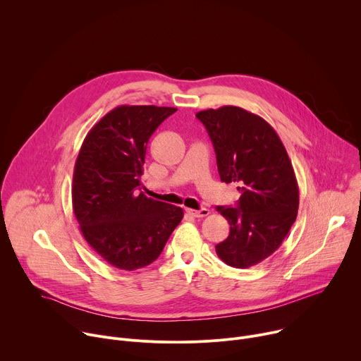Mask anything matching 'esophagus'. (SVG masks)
I'll use <instances>...</instances> for the list:
<instances>
[{
  "label": "esophagus",
  "mask_w": 361,
  "mask_h": 361,
  "mask_svg": "<svg viewBox=\"0 0 361 361\" xmlns=\"http://www.w3.org/2000/svg\"><path fill=\"white\" fill-rule=\"evenodd\" d=\"M185 212L192 216V217H205L210 214V210L207 209H200V210H192V209H185Z\"/></svg>",
  "instance_id": "34e87169"
}]
</instances>
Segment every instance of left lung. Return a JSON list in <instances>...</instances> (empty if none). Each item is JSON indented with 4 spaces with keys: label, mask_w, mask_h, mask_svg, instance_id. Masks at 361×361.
Listing matches in <instances>:
<instances>
[{
    "label": "left lung",
    "mask_w": 361,
    "mask_h": 361,
    "mask_svg": "<svg viewBox=\"0 0 361 361\" xmlns=\"http://www.w3.org/2000/svg\"><path fill=\"white\" fill-rule=\"evenodd\" d=\"M195 117L213 141L221 181L241 192L237 209L217 207L230 224L216 245L220 259L248 269L271 255L288 234L298 210V185L288 154L274 128L260 116L224 106Z\"/></svg>",
    "instance_id": "1"
}]
</instances>
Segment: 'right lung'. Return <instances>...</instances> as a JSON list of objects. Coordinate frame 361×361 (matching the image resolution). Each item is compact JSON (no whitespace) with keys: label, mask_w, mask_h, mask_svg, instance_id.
Listing matches in <instances>:
<instances>
[{"label":"right lung","mask_w":361,"mask_h":361,"mask_svg":"<svg viewBox=\"0 0 361 361\" xmlns=\"http://www.w3.org/2000/svg\"><path fill=\"white\" fill-rule=\"evenodd\" d=\"M177 109L118 106L87 134L73 176V212L90 247L120 270L159 259L183 209L138 192L147 142Z\"/></svg>","instance_id":"add662e5"}]
</instances>
